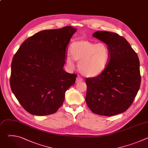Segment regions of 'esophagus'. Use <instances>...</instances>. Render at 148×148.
Segmentation results:
<instances>
[{"label":"esophagus","mask_w":148,"mask_h":148,"mask_svg":"<svg viewBox=\"0 0 148 148\" xmlns=\"http://www.w3.org/2000/svg\"><path fill=\"white\" fill-rule=\"evenodd\" d=\"M83 79L81 78V77H79V76H78L77 77V78H76V82H81V81H82Z\"/></svg>","instance_id":"1"}]
</instances>
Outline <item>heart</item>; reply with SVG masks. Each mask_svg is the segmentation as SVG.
Here are the masks:
<instances>
[{
  "instance_id": "b5f03b06",
  "label": "heart",
  "mask_w": 148,
  "mask_h": 148,
  "mask_svg": "<svg viewBox=\"0 0 148 148\" xmlns=\"http://www.w3.org/2000/svg\"><path fill=\"white\" fill-rule=\"evenodd\" d=\"M70 56L66 58V64L73 66V60L78 62V70L86 77L94 78L107 69L111 57L107 45L87 40L73 42L70 47Z\"/></svg>"
}]
</instances>
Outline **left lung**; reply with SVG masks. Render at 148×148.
<instances>
[{"mask_svg": "<svg viewBox=\"0 0 148 148\" xmlns=\"http://www.w3.org/2000/svg\"><path fill=\"white\" fill-rule=\"evenodd\" d=\"M92 36L107 45L109 64L99 76L87 78V104L96 114L113 116L128 110L140 87L139 60L124 37L115 33L95 32Z\"/></svg>", "mask_w": 148, "mask_h": 148, "instance_id": "1", "label": "left lung"}]
</instances>
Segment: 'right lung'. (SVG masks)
Instances as JSON below:
<instances>
[{"label":"right lung","instance_id":"1","mask_svg":"<svg viewBox=\"0 0 148 148\" xmlns=\"http://www.w3.org/2000/svg\"><path fill=\"white\" fill-rule=\"evenodd\" d=\"M77 29L66 26L43 30L27 38L14 54L10 87L19 103L32 115L57 112L77 75L67 73V46Z\"/></svg>","mask_w":148,"mask_h":148}]
</instances>
